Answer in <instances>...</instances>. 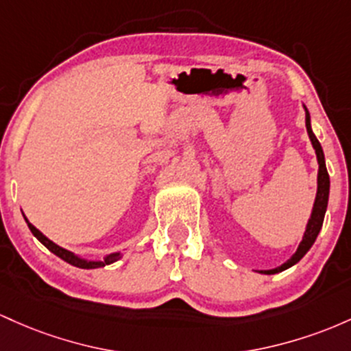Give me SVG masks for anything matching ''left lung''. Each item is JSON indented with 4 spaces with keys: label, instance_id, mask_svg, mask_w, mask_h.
<instances>
[{
    "label": "left lung",
    "instance_id": "left-lung-1",
    "mask_svg": "<svg viewBox=\"0 0 351 351\" xmlns=\"http://www.w3.org/2000/svg\"><path fill=\"white\" fill-rule=\"evenodd\" d=\"M303 109H305V125H306V132H308L310 141H312V145L315 149V154H317V162H318V176H317V195H315V202L312 207V214H310L308 222H306L305 232H303L302 242L298 243V249L292 257L289 258L285 263H282L280 267L271 270H261V274L265 275H274V274H280V271L290 269L293 267L295 263H298L303 258V255L306 254L310 249H312L313 242L317 240L318 234H320L322 226H324V219H325V212H326V206H328V195H330V177L328 172H326V165H325V154L324 149H322L320 143H318L317 136H315L312 131V119H310V112L306 109V106L303 104Z\"/></svg>",
    "mask_w": 351,
    "mask_h": 351
}]
</instances>
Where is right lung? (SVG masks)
<instances>
[{
    "instance_id": "obj_1",
    "label": "right lung",
    "mask_w": 351,
    "mask_h": 351,
    "mask_svg": "<svg viewBox=\"0 0 351 351\" xmlns=\"http://www.w3.org/2000/svg\"><path fill=\"white\" fill-rule=\"evenodd\" d=\"M23 217H25L27 227H29V230H31V234H33L34 237H36L39 242H41L43 245L46 247V249H48L49 252H53L54 255H58V257L62 258L64 262H68V263H71V265L77 267V269H88V270L101 269V267L109 265V263H114V262H117V261H121V258H123V252H114V254L106 255L102 261H99V258H96V261H94V258L81 257V255L74 254V252H71V250L62 249V247H59L58 243H54L53 240H49L45 234H43V232H39L38 228L34 227L33 223L29 222V220L26 219L25 214H23Z\"/></svg>"
}]
</instances>
